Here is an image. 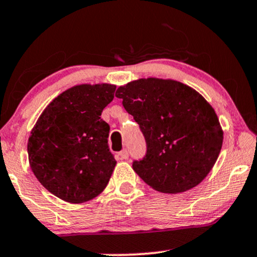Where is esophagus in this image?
I'll list each match as a JSON object with an SVG mask.
<instances>
[{
  "instance_id": "esophagus-1",
  "label": "esophagus",
  "mask_w": 257,
  "mask_h": 257,
  "mask_svg": "<svg viewBox=\"0 0 257 257\" xmlns=\"http://www.w3.org/2000/svg\"><path fill=\"white\" fill-rule=\"evenodd\" d=\"M119 158L122 159V160H126V159L129 158V152L126 151V149H123L122 152H119Z\"/></svg>"
}]
</instances>
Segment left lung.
<instances>
[{"label": "left lung", "mask_w": 257, "mask_h": 257, "mask_svg": "<svg viewBox=\"0 0 257 257\" xmlns=\"http://www.w3.org/2000/svg\"><path fill=\"white\" fill-rule=\"evenodd\" d=\"M116 97L145 136L147 152L133 168L146 184L180 193L203 181L223 145L218 117L203 96L180 82L147 78L119 86Z\"/></svg>", "instance_id": "obj_1"}]
</instances>
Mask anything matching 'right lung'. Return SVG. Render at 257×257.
Masks as SVG:
<instances>
[{"instance_id":"add662e5","label":"right lung","mask_w":257,"mask_h":257,"mask_svg":"<svg viewBox=\"0 0 257 257\" xmlns=\"http://www.w3.org/2000/svg\"><path fill=\"white\" fill-rule=\"evenodd\" d=\"M111 84L77 85L48 104L32 129L27 151L37 179L69 203H84L104 190L116 160L110 126L100 118L113 99Z\"/></svg>"}]
</instances>
